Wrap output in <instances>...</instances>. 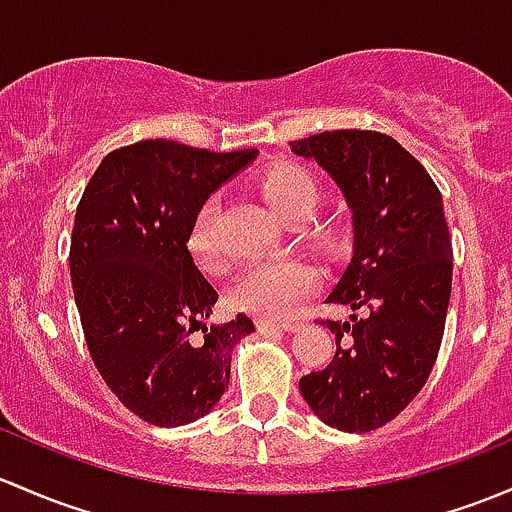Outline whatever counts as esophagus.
Wrapping results in <instances>:
<instances>
[{"label": "esophagus", "mask_w": 512, "mask_h": 512, "mask_svg": "<svg viewBox=\"0 0 512 512\" xmlns=\"http://www.w3.org/2000/svg\"><path fill=\"white\" fill-rule=\"evenodd\" d=\"M297 321H267L257 319V331H297Z\"/></svg>", "instance_id": "esophagus-1"}]
</instances>
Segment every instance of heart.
<instances>
[{
  "label": "heart",
  "instance_id": "1",
  "mask_svg": "<svg viewBox=\"0 0 512 512\" xmlns=\"http://www.w3.org/2000/svg\"><path fill=\"white\" fill-rule=\"evenodd\" d=\"M262 201L287 223H301L314 213L321 186L309 169L299 164H274L257 179ZM186 247L193 262L206 272L223 267V252L215 240V201H206L193 215L186 233ZM319 284V272L304 260H277L252 265L230 289L233 309L267 321L292 319L304 299Z\"/></svg>",
  "mask_w": 512,
  "mask_h": 512
}]
</instances>
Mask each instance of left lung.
<instances>
[{
    "label": "left lung",
    "mask_w": 512,
    "mask_h": 512,
    "mask_svg": "<svg viewBox=\"0 0 512 512\" xmlns=\"http://www.w3.org/2000/svg\"><path fill=\"white\" fill-rule=\"evenodd\" d=\"M333 176L353 211V260L326 301L351 321H324L336 353L299 390L328 427L373 432L419 395L444 336L451 235L422 164L383 132L333 129L289 142Z\"/></svg>",
    "instance_id": "8db88e82"
}]
</instances>
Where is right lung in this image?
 <instances>
[{
  "mask_svg": "<svg viewBox=\"0 0 512 512\" xmlns=\"http://www.w3.org/2000/svg\"><path fill=\"white\" fill-rule=\"evenodd\" d=\"M255 149L208 152L147 139L107 154L71 235V279L90 358L117 400L157 427L213 410L245 314L208 326L218 292L186 247L193 215Z\"/></svg>",
  "mask_w": 512,
  "mask_h": 512,
  "instance_id": "obj_1",
  "label": "right lung"
}]
</instances>
